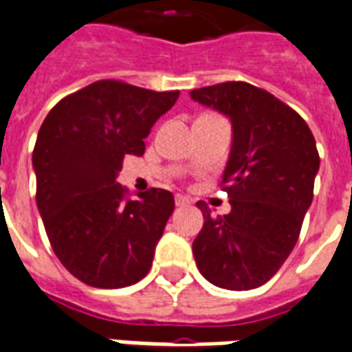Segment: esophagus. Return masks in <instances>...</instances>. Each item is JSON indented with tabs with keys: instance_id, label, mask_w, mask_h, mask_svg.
Segmentation results:
<instances>
[{
	"instance_id": "1",
	"label": "esophagus",
	"mask_w": 352,
	"mask_h": 352,
	"mask_svg": "<svg viewBox=\"0 0 352 352\" xmlns=\"http://www.w3.org/2000/svg\"><path fill=\"white\" fill-rule=\"evenodd\" d=\"M191 203L186 195H176V206H188Z\"/></svg>"
}]
</instances>
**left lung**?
Masks as SVG:
<instances>
[{
  "label": "left lung",
  "mask_w": 352,
  "mask_h": 352,
  "mask_svg": "<svg viewBox=\"0 0 352 352\" xmlns=\"http://www.w3.org/2000/svg\"><path fill=\"white\" fill-rule=\"evenodd\" d=\"M189 96L231 121L233 140L221 176L231 212L204 216L193 241L201 275L228 290L265 284L290 256L313 203L320 166L307 123L290 106L243 81L203 87Z\"/></svg>",
  "instance_id": "obj_1"
}]
</instances>
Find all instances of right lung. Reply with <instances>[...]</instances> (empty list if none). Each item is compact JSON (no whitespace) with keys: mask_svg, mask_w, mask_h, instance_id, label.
Listing matches in <instances>:
<instances>
[{"mask_svg":"<svg viewBox=\"0 0 352 352\" xmlns=\"http://www.w3.org/2000/svg\"><path fill=\"white\" fill-rule=\"evenodd\" d=\"M178 94L96 81L45 117L32 155L37 210L56 258L81 283L123 288L148 275L174 195L151 188L131 197L116 180Z\"/></svg>","mask_w":352,"mask_h":352,"instance_id":"1","label":"right lung"}]
</instances>
